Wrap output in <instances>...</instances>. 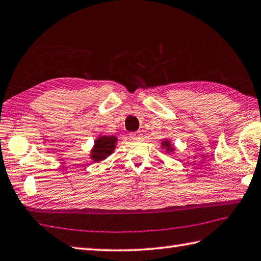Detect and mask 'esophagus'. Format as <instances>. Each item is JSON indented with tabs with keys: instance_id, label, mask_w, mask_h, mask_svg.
<instances>
[{
	"instance_id": "34e87169",
	"label": "esophagus",
	"mask_w": 261,
	"mask_h": 261,
	"mask_svg": "<svg viewBox=\"0 0 261 261\" xmlns=\"http://www.w3.org/2000/svg\"><path fill=\"white\" fill-rule=\"evenodd\" d=\"M141 135L140 132H131L130 134V138H132V139H135V138H139Z\"/></svg>"
}]
</instances>
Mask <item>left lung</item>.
Listing matches in <instances>:
<instances>
[{
  "instance_id": "1",
  "label": "left lung",
  "mask_w": 261,
  "mask_h": 261,
  "mask_svg": "<svg viewBox=\"0 0 261 261\" xmlns=\"http://www.w3.org/2000/svg\"><path fill=\"white\" fill-rule=\"evenodd\" d=\"M163 147H165V148H167V149L168 150H173V149H171V145H170V142H168L167 140L166 141H164V142H163Z\"/></svg>"
}]
</instances>
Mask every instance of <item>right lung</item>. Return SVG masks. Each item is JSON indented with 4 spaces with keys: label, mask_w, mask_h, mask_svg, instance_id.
I'll return each instance as SVG.
<instances>
[{
    "label": "right lung",
    "mask_w": 261,
    "mask_h": 261,
    "mask_svg": "<svg viewBox=\"0 0 261 261\" xmlns=\"http://www.w3.org/2000/svg\"><path fill=\"white\" fill-rule=\"evenodd\" d=\"M116 137L114 136H101L95 141L94 149L91 150V158L94 162H100L105 160L107 156H110L113 152L115 144H116Z\"/></svg>",
    "instance_id": "right-lung-1"
}]
</instances>
